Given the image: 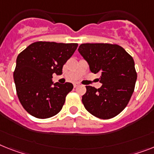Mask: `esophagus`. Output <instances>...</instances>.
I'll return each instance as SVG.
<instances>
[{
	"label": "esophagus",
	"instance_id": "esophagus-1",
	"mask_svg": "<svg viewBox=\"0 0 154 154\" xmlns=\"http://www.w3.org/2000/svg\"><path fill=\"white\" fill-rule=\"evenodd\" d=\"M77 86H79V84H78V83H74V84H73V87H74V88L77 87Z\"/></svg>",
	"mask_w": 154,
	"mask_h": 154
}]
</instances>
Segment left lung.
Instances as JSON below:
<instances>
[{
	"label": "left lung",
	"mask_w": 154,
	"mask_h": 154,
	"mask_svg": "<svg viewBox=\"0 0 154 154\" xmlns=\"http://www.w3.org/2000/svg\"><path fill=\"white\" fill-rule=\"evenodd\" d=\"M78 51L91 72L101 73V88L86 86L82 103L89 113L100 119L116 117L127 106L135 89L137 73L134 59L121 46L81 44Z\"/></svg>",
	"instance_id": "1"
}]
</instances>
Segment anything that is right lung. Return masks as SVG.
Masks as SVG:
<instances>
[{
	"label": "right lung",
	"mask_w": 154,
	"mask_h": 154,
	"mask_svg": "<svg viewBox=\"0 0 154 154\" xmlns=\"http://www.w3.org/2000/svg\"><path fill=\"white\" fill-rule=\"evenodd\" d=\"M78 45L37 41L29 45L16 59L14 71L16 92L23 108L40 119L59 113L73 85L53 83L52 74L63 73V66Z\"/></svg>",
	"instance_id": "add662e5"
}]
</instances>
